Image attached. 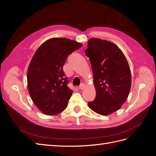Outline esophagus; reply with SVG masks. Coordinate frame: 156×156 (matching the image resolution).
Segmentation results:
<instances>
[{
	"instance_id": "1",
	"label": "esophagus",
	"mask_w": 156,
	"mask_h": 156,
	"mask_svg": "<svg viewBox=\"0 0 156 156\" xmlns=\"http://www.w3.org/2000/svg\"><path fill=\"white\" fill-rule=\"evenodd\" d=\"M84 88H85V84H84V83L81 84H80V86L79 87V88L80 90H83Z\"/></svg>"
}]
</instances>
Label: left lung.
I'll return each mask as SVG.
<instances>
[{"label":"left lung","mask_w":156,"mask_h":156,"mask_svg":"<svg viewBox=\"0 0 156 156\" xmlns=\"http://www.w3.org/2000/svg\"><path fill=\"white\" fill-rule=\"evenodd\" d=\"M85 53L96 92V98L88 105L98 114L108 115L120 108L128 97L131 84L128 62L115 44L95 37L88 40Z\"/></svg>","instance_id":"left-lung-1"}]
</instances>
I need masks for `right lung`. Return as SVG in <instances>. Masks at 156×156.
<instances>
[{
	"instance_id": "add662e5",
	"label": "right lung",
	"mask_w": 156,
	"mask_h": 156,
	"mask_svg": "<svg viewBox=\"0 0 156 156\" xmlns=\"http://www.w3.org/2000/svg\"><path fill=\"white\" fill-rule=\"evenodd\" d=\"M82 45L65 37H53L42 44L27 72L28 90L35 105L46 115H56L68 106L73 91L62 69L69 55Z\"/></svg>"
}]
</instances>
